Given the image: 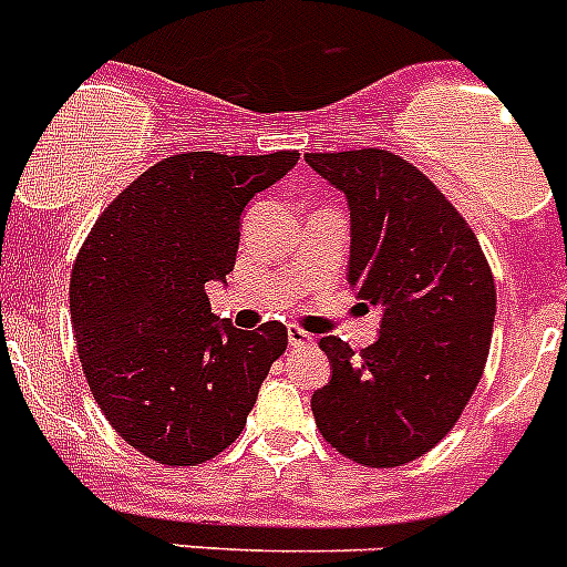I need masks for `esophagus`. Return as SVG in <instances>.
<instances>
[{
	"instance_id": "esophagus-1",
	"label": "esophagus",
	"mask_w": 567,
	"mask_h": 567,
	"mask_svg": "<svg viewBox=\"0 0 567 567\" xmlns=\"http://www.w3.org/2000/svg\"><path fill=\"white\" fill-rule=\"evenodd\" d=\"M289 346H295V348L315 346V337H311L309 331L298 329V326H289Z\"/></svg>"
}]
</instances>
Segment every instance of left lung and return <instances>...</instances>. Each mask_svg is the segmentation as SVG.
<instances>
[{
  "mask_svg": "<svg viewBox=\"0 0 567 567\" xmlns=\"http://www.w3.org/2000/svg\"><path fill=\"white\" fill-rule=\"evenodd\" d=\"M351 210L348 284L382 309L354 354L323 337L329 385L311 413L337 453L399 466L430 453L475 393L495 326V278L475 233L408 159L382 148L306 154Z\"/></svg>",
  "mask_w": 567,
  "mask_h": 567,
  "instance_id": "8db88e82",
  "label": "left lung"
}]
</instances>
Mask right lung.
<instances>
[{
	"label": "right lung",
	"instance_id": "obj_1",
	"mask_svg": "<svg viewBox=\"0 0 567 567\" xmlns=\"http://www.w3.org/2000/svg\"><path fill=\"white\" fill-rule=\"evenodd\" d=\"M298 152L174 154L140 174L83 241L70 278L78 357L97 408L157 464L196 466L241 435L287 326L233 329L205 287L236 267L247 202Z\"/></svg>",
	"mask_w": 567,
	"mask_h": 567
}]
</instances>
